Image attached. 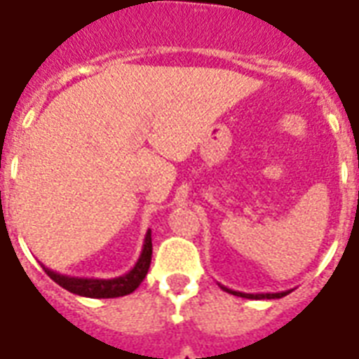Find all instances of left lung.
Here are the masks:
<instances>
[{
    "label": "left lung",
    "mask_w": 359,
    "mask_h": 359,
    "mask_svg": "<svg viewBox=\"0 0 359 359\" xmlns=\"http://www.w3.org/2000/svg\"><path fill=\"white\" fill-rule=\"evenodd\" d=\"M222 289L229 292V294H235V297H241V298H252V300H271V298H283L285 294H289L290 290H281V292H256V294H250V292H241V290H233V289H227L224 285H219Z\"/></svg>",
    "instance_id": "1"
}]
</instances>
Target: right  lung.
I'll return each instance as SVG.
<instances>
[{
  "mask_svg": "<svg viewBox=\"0 0 359 359\" xmlns=\"http://www.w3.org/2000/svg\"><path fill=\"white\" fill-rule=\"evenodd\" d=\"M151 256H153V241H151V229H149L147 235H145V241H143V248H141L137 262L124 276L114 277V279H93V277L62 276V273H57V271L46 268V266H43V269L55 283L61 285L62 289H67L69 292L88 298H116L126 297V294H130L140 287L141 281L147 276L149 266H151Z\"/></svg>",
  "mask_w": 359,
  "mask_h": 359,
  "instance_id": "1",
  "label": "right lung"
}]
</instances>
